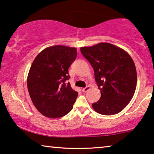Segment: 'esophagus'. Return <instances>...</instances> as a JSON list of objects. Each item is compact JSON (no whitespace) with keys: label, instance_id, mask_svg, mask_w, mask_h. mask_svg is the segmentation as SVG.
<instances>
[{"label":"esophagus","instance_id":"1","mask_svg":"<svg viewBox=\"0 0 154 154\" xmlns=\"http://www.w3.org/2000/svg\"><path fill=\"white\" fill-rule=\"evenodd\" d=\"M90 90V86H87L86 88H82V92H87L88 91H89Z\"/></svg>","mask_w":154,"mask_h":154}]
</instances>
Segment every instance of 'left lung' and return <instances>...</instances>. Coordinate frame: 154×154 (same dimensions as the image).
I'll use <instances>...</instances> for the list:
<instances>
[{
  "label": "left lung",
  "mask_w": 154,
  "mask_h": 154,
  "mask_svg": "<svg viewBox=\"0 0 154 154\" xmlns=\"http://www.w3.org/2000/svg\"><path fill=\"white\" fill-rule=\"evenodd\" d=\"M90 62L101 98L92 103L96 112L104 115L119 113L129 103L137 85L135 65L130 55L110 43H99L81 48Z\"/></svg>",
  "instance_id": "left-lung-1"
}]
</instances>
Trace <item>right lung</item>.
<instances>
[{
    "mask_svg": "<svg viewBox=\"0 0 154 154\" xmlns=\"http://www.w3.org/2000/svg\"><path fill=\"white\" fill-rule=\"evenodd\" d=\"M77 55L75 48L53 46L41 51L29 71V94L37 110L46 117H62L72 110L78 92L69 82L68 69Z\"/></svg>",
    "mask_w": 154,
    "mask_h": 154,
    "instance_id": "add662e5",
    "label": "right lung"
}]
</instances>
